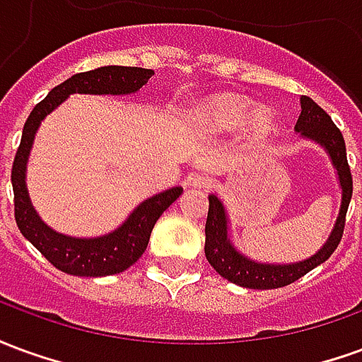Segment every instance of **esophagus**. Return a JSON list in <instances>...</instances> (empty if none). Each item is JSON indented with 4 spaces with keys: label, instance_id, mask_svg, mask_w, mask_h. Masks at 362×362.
<instances>
[{
    "label": "esophagus",
    "instance_id": "1",
    "mask_svg": "<svg viewBox=\"0 0 362 362\" xmlns=\"http://www.w3.org/2000/svg\"><path fill=\"white\" fill-rule=\"evenodd\" d=\"M211 182L213 178L207 173H194V174H189L186 184H188L189 188L202 189V188H209V186H211Z\"/></svg>",
    "mask_w": 362,
    "mask_h": 362
}]
</instances>
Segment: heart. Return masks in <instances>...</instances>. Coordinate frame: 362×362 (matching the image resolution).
Returning a JSON list of instances; mask_svg holds the SVG:
<instances>
[{
	"instance_id": "1",
	"label": "heart",
	"mask_w": 362,
	"mask_h": 362,
	"mask_svg": "<svg viewBox=\"0 0 362 362\" xmlns=\"http://www.w3.org/2000/svg\"><path fill=\"white\" fill-rule=\"evenodd\" d=\"M248 112V103L243 98H235V96H219L211 103H207L202 106L199 116L204 118V122L211 124L217 127H235L236 124H240L246 118ZM248 127L254 135L266 134L267 129L272 127V112L267 108H256L248 114Z\"/></svg>"
}]
</instances>
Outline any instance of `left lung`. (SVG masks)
<instances>
[{"instance_id":"obj_1","label":"left lung","mask_w":362,"mask_h":362,"mask_svg":"<svg viewBox=\"0 0 362 362\" xmlns=\"http://www.w3.org/2000/svg\"><path fill=\"white\" fill-rule=\"evenodd\" d=\"M295 132L322 145L332 158V165L337 170L339 186H341V207L335 219L332 233L326 244L314 256L296 262V264H259L236 250L228 236V217L225 205L219 197L209 196V211L205 223V258L213 269L230 283H236L246 288H279L295 283L314 267L324 264L335 248L339 246L345 227V215L353 196V178H351L347 153L341 132L337 129L326 110H322L310 96L300 98V116L296 119Z\"/></svg>"}]
</instances>
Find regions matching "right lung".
<instances>
[{
	"label": "right lung",
	"mask_w": 362,
	"mask_h": 362,
	"mask_svg": "<svg viewBox=\"0 0 362 362\" xmlns=\"http://www.w3.org/2000/svg\"><path fill=\"white\" fill-rule=\"evenodd\" d=\"M153 69L124 66H104L85 74H75L48 93L42 103H38L23 127L21 145L15 155L11 168V184L15 194V221L17 227L59 272L79 277H104L114 275L134 266L149 244L151 230L157 219L182 194L180 186L165 189L157 196L145 199L129 213L122 225L108 235L95 238H75L56 233L44 223L30 204L27 182V160L35 141L36 129L52 110H56L67 96L74 93L81 95H132L149 81Z\"/></svg>",
	"instance_id": "add662e5"
}]
</instances>
